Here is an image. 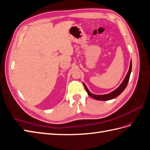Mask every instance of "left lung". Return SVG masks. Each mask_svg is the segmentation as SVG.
<instances>
[{
  "label": "left lung",
  "instance_id": "8db88e82",
  "mask_svg": "<svg viewBox=\"0 0 150 150\" xmlns=\"http://www.w3.org/2000/svg\"><path fill=\"white\" fill-rule=\"evenodd\" d=\"M131 71H132V60H130V67H129V71H128V72H127V74L125 76V78H124L122 83L120 84V85L117 88L115 89V90H113L112 92L109 93H107V94H104V95L93 94V93H91L90 92L89 90L88 89L87 86H86V85L84 83H83V85H84V86H85V90L86 91V92L88 93V94L90 97H92V98H95V99L98 100H111V99H112V98L118 97L119 95L125 89V88H126L127 84H128V82H129V81Z\"/></svg>",
  "mask_w": 150,
  "mask_h": 150
}]
</instances>
